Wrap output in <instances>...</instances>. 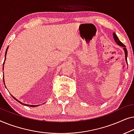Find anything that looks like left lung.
<instances>
[{
	"mask_svg": "<svg viewBox=\"0 0 134 134\" xmlns=\"http://www.w3.org/2000/svg\"><path fill=\"white\" fill-rule=\"evenodd\" d=\"M113 38H114V40H115V42H116V43L117 44H118L119 46H122V47H123V48H124V52H125V57H126V61L127 62V49L126 48V46L124 45L123 43H121V41H120V40H119L118 38V36H116V35L115 34V33H114V32L113 33Z\"/></svg>",
	"mask_w": 134,
	"mask_h": 134,
	"instance_id": "1",
	"label": "left lung"
}]
</instances>
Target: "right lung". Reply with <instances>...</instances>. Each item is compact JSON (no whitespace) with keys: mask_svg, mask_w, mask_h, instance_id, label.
Instances as JSON below:
<instances>
[{"mask_svg":"<svg viewBox=\"0 0 134 134\" xmlns=\"http://www.w3.org/2000/svg\"><path fill=\"white\" fill-rule=\"evenodd\" d=\"M7 50H8V47H7V51H6V52H5V58H6V54H7ZM5 60H4V61H5ZM3 65H4V63H3ZM3 82H4V80H3ZM4 85H5V82H4ZM12 97H13V98L14 99H15L16 100H17V101L18 102H19V103L20 104H24V105H27V106H29V107H30H30H36V106H38V105H28V104H23V103H22V102H20V101H19V100H18V99H16L15 98H14V96H12Z\"/></svg>","mask_w":134,"mask_h":134,"instance_id":"right-lung-1","label":"right lung"}]
</instances>
